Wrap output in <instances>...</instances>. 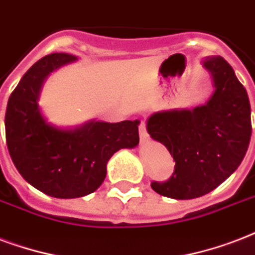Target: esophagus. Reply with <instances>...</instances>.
Here are the masks:
<instances>
[{
  "instance_id": "esophagus-1",
  "label": "esophagus",
  "mask_w": 255,
  "mask_h": 255,
  "mask_svg": "<svg viewBox=\"0 0 255 255\" xmlns=\"http://www.w3.org/2000/svg\"><path fill=\"white\" fill-rule=\"evenodd\" d=\"M139 136H140V143H145L148 140V133L145 131L144 120H140V124H139Z\"/></svg>"
}]
</instances>
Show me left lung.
Wrapping results in <instances>:
<instances>
[{"label":"left lung","instance_id":"left-lung-1","mask_svg":"<svg viewBox=\"0 0 255 255\" xmlns=\"http://www.w3.org/2000/svg\"><path fill=\"white\" fill-rule=\"evenodd\" d=\"M202 64L214 85L206 104L162 111L147 120L151 137L166 145L175 160L170 179L152 182L151 187L172 199L213 191L238 168L250 143L252 111L245 87L221 56L206 57Z\"/></svg>","mask_w":255,"mask_h":255}]
</instances>
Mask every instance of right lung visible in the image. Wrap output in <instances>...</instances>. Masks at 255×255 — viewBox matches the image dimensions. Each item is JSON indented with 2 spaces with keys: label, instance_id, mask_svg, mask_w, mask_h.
<instances>
[{
  "label": "right lung",
  "instance_id": "add662e5",
  "mask_svg": "<svg viewBox=\"0 0 255 255\" xmlns=\"http://www.w3.org/2000/svg\"><path fill=\"white\" fill-rule=\"evenodd\" d=\"M75 60L67 53L38 60L11 92L5 114L6 144L15 168L33 187L60 199L96 191L111 156L139 144V120H91L75 128L46 122L38 106L42 84L52 72Z\"/></svg>",
  "mask_w": 255,
  "mask_h": 255
}]
</instances>
